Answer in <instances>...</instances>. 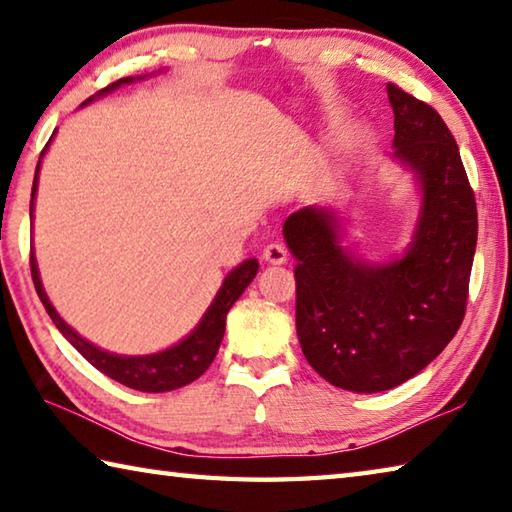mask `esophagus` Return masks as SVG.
I'll return each mask as SVG.
<instances>
[{
	"label": "esophagus",
	"mask_w": 512,
	"mask_h": 512,
	"mask_svg": "<svg viewBox=\"0 0 512 512\" xmlns=\"http://www.w3.org/2000/svg\"><path fill=\"white\" fill-rule=\"evenodd\" d=\"M264 259L273 266H282L288 262V250L282 244H268L264 248Z\"/></svg>",
	"instance_id": "34e87169"
}]
</instances>
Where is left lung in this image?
I'll list each match as a JSON object with an SVG mask.
<instances>
[{
	"label": "left lung",
	"instance_id": "8db88e82",
	"mask_svg": "<svg viewBox=\"0 0 512 512\" xmlns=\"http://www.w3.org/2000/svg\"><path fill=\"white\" fill-rule=\"evenodd\" d=\"M395 162L419 188L408 248L370 264L342 244L337 208L306 206L284 237L295 255V322L306 362L350 393L408 382L462 326L477 246V206L455 137L435 108L388 84Z\"/></svg>",
	"mask_w": 512,
	"mask_h": 512
}]
</instances>
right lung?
Segmentation results:
<instances>
[{
    "label": "right lung",
    "instance_id": "obj_1",
    "mask_svg": "<svg viewBox=\"0 0 512 512\" xmlns=\"http://www.w3.org/2000/svg\"><path fill=\"white\" fill-rule=\"evenodd\" d=\"M137 79H144V75L117 79L115 84H110L104 90H99L97 95L88 97L82 106L90 104L97 97L113 93V90H117L119 86L133 84V82H137ZM50 142H53V137H50ZM50 142L42 150V155H39V162L35 168L33 193H30V222H33V210H35L39 166H42V159L46 155ZM257 268H259V262L253 257L230 270V273L224 277L222 288L217 290L215 299L210 302L204 317L199 319V324L190 330L184 339H179L177 344H173L166 350H159V353H150V355H117V353H108V350L99 348L95 344H90L88 339H84L75 328H70L64 319L59 317L55 306L50 304L42 279H39L37 259H35L33 248H30V273H33L35 290L59 333H62L70 344H73V348L86 359L88 364H93L97 370H102L104 375L115 379V382L124 384L128 388L142 390V393H168V390L182 388L190 382H195L199 375L206 373V368L213 364L219 344H222V339H224L228 310L233 308V304L239 297H242L246 286L253 282L257 275Z\"/></svg>",
    "mask_w": 512,
    "mask_h": 512
}]
</instances>
